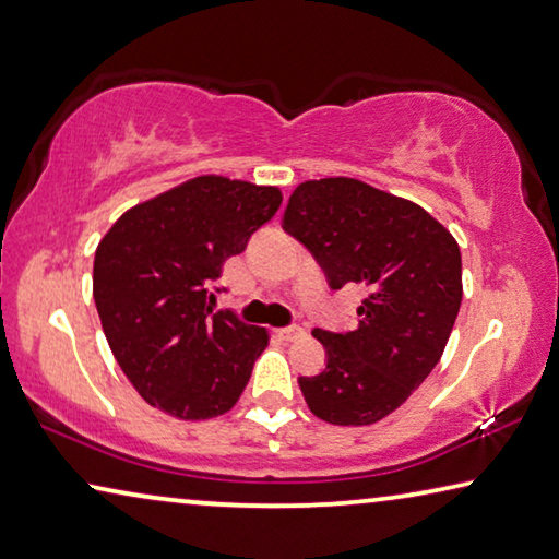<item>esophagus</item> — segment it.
Instances as JSON below:
<instances>
[{
  "label": "esophagus",
  "instance_id": "esophagus-1",
  "mask_svg": "<svg viewBox=\"0 0 559 559\" xmlns=\"http://www.w3.org/2000/svg\"><path fill=\"white\" fill-rule=\"evenodd\" d=\"M276 333H278V338H283V341H296V338H300V335H304V328L288 325V328H281V331H276Z\"/></svg>",
  "mask_w": 559,
  "mask_h": 559
}]
</instances>
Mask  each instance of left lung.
<instances>
[{"mask_svg":"<svg viewBox=\"0 0 559 559\" xmlns=\"http://www.w3.org/2000/svg\"><path fill=\"white\" fill-rule=\"evenodd\" d=\"M283 231L311 251L333 290L368 288L356 331H313L325 370L298 378L300 393L331 425L383 420L445 350L463 300L457 241L418 203L345 176L300 183Z\"/></svg>","mask_w":559,"mask_h":559,"instance_id":"obj_1","label":"left lung"}]
</instances>
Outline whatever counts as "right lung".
<instances>
[{
  "label": "right lung",
  "mask_w": 559,
  "mask_h": 559,
  "mask_svg": "<svg viewBox=\"0 0 559 559\" xmlns=\"http://www.w3.org/2000/svg\"><path fill=\"white\" fill-rule=\"evenodd\" d=\"M281 201L276 186L197 176L129 209L102 238L94 304L114 358L148 405L209 420L241 397L269 333L214 313L211 286Z\"/></svg>",
  "instance_id": "add662e5"
}]
</instances>
